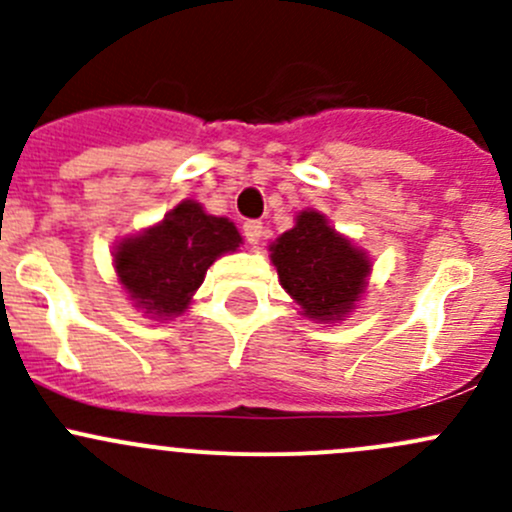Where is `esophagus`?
I'll return each instance as SVG.
<instances>
[{
  "mask_svg": "<svg viewBox=\"0 0 512 512\" xmlns=\"http://www.w3.org/2000/svg\"><path fill=\"white\" fill-rule=\"evenodd\" d=\"M242 232H245V240L250 242V245H257V242L262 240V235H265V227H262L260 220H247V223L242 225Z\"/></svg>",
  "mask_w": 512,
  "mask_h": 512,
  "instance_id": "obj_1",
  "label": "esophagus"
}]
</instances>
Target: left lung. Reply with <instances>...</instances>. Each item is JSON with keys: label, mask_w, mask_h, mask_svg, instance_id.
<instances>
[{"label": "left lung", "mask_w": 512, "mask_h": 512, "mask_svg": "<svg viewBox=\"0 0 512 512\" xmlns=\"http://www.w3.org/2000/svg\"><path fill=\"white\" fill-rule=\"evenodd\" d=\"M280 285L314 322H339L366 289L371 262L317 210H302L270 245Z\"/></svg>", "instance_id": "8db88e82"}]
</instances>
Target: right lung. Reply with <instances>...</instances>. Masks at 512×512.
Segmentation results:
<instances>
[{
    "label": "right lung",
    "instance_id": "right-lung-1",
    "mask_svg": "<svg viewBox=\"0 0 512 512\" xmlns=\"http://www.w3.org/2000/svg\"><path fill=\"white\" fill-rule=\"evenodd\" d=\"M240 245L235 223L208 215L195 200H183L158 225L118 242L113 267L133 307L170 319L188 309L208 267Z\"/></svg>",
    "mask_w": 512,
    "mask_h": 512
}]
</instances>
